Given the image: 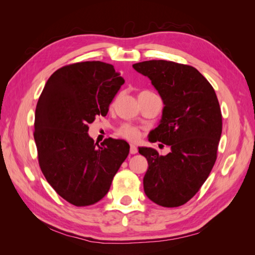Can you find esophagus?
Masks as SVG:
<instances>
[{"instance_id": "34e87169", "label": "esophagus", "mask_w": 255, "mask_h": 255, "mask_svg": "<svg viewBox=\"0 0 255 255\" xmlns=\"http://www.w3.org/2000/svg\"><path fill=\"white\" fill-rule=\"evenodd\" d=\"M138 152V149L134 144H130V153L131 154H136Z\"/></svg>"}]
</instances>
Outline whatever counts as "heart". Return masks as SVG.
<instances>
[{"mask_svg": "<svg viewBox=\"0 0 255 255\" xmlns=\"http://www.w3.org/2000/svg\"><path fill=\"white\" fill-rule=\"evenodd\" d=\"M143 92H149V91H143ZM116 132L119 137L129 140V141H134V140H137L140 137V131L138 129L128 124L122 125V126L117 129Z\"/></svg>", "mask_w": 255, "mask_h": 255, "instance_id": "obj_1", "label": "heart"}]
</instances>
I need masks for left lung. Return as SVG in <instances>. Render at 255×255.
Returning <instances> with one entry per match:
<instances>
[{
    "label": "left lung",
    "instance_id": "obj_1",
    "mask_svg": "<svg viewBox=\"0 0 255 255\" xmlns=\"http://www.w3.org/2000/svg\"><path fill=\"white\" fill-rule=\"evenodd\" d=\"M132 67L151 80L164 103L160 125L149 140L171 147L166 155L139 148L149 165L144 193L163 207H178L196 195L217 159L223 131L217 95L207 79L187 64L149 60Z\"/></svg>",
    "mask_w": 255,
    "mask_h": 255
}]
</instances>
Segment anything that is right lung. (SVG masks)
<instances>
[{
	"label": "right lung",
	"mask_w": 255,
	"mask_h": 255,
	"mask_svg": "<svg viewBox=\"0 0 255 255\" xmlns=\"http://www.w3.org/2000/svg\"><path fill=\"white\" fill-rule=\"evenodd\" d=\"M125 83L110 63H71L51 74L38 100L34 139L38 163L58 195L78 207L93 205L110 191L129 144L107 138L99 145L89 124L106 116Z\"/></svg>",
	"instance_id": "1"
}]
</instances>
